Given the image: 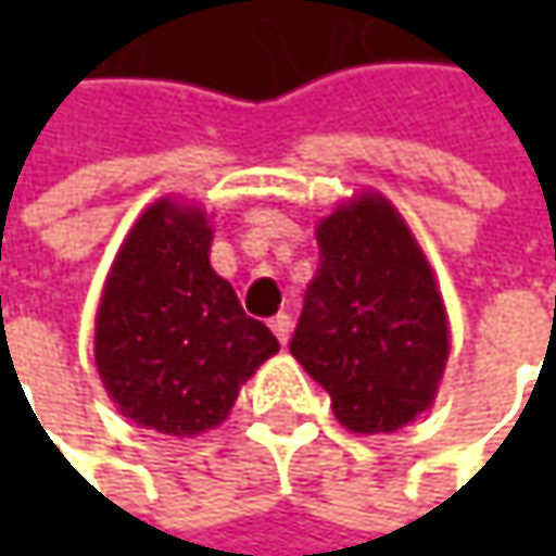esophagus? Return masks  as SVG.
<instances>
[{"label": "esophagus", "instance_id": "obj_1", "mask_svg": "<svg viewBox=\"0 0 556 556\" xmlns=\"http://www.w3.org/2000/svg\"><path fill=\"white\" fill-rule=\"evenodd\" d=\"M271 331H275L278 340H281V346H288L290 331H293V318H290L288 312H278V315L271 318Z\"/></svg>", "mask_w": 556, "mask_h": 556}]
</instances>
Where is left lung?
Masks as SVG:
<instances>
[{
  "label": "left lung",
  "instance_id": "left-lung-1",
  "mask_svg": "<svg viewBox=\"0 0 556 556\" xmlns=\"http://www.w3.org/2000/svg\"><path fill=\"white\" fill-rule=\"evenodd\" d=\"M290 353L353 433H393L437 395L448 325L412 231L377 194L318 225V271Z\"/></svg>",
  "mask_w": 556,
  "mask_h": 556
}]
</instances>
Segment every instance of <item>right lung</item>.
<instances>
[{
    "label": "right lung",
    "instance_id": "obj_1",
    "mask_svg": "<svg viewBox=\"0 0 556 556\" xmlns=\"http://www.w3.org/2000/svg\"><path fill=\"white\" fill-rule=\"evenodd\" d=\"M206 216L169 201L144 210L108 275L96 362L123 417L166 437L223 424L238 390L281 346L210 266Z\"/></svg>",
    "mask_w": 556,
    "mask_h": 556
}]
</instances>
